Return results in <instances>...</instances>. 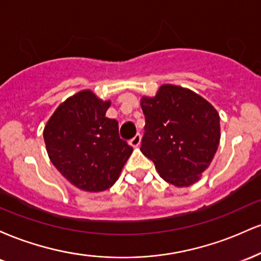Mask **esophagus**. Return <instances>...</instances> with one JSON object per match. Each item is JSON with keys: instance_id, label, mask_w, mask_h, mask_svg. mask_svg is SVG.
I'll return each mask as SVG.
<instances>
[{"instance_id": "esophagus-1", "label": "esophagus", "mask_w": 261, "mask_h": 261, "mask_svg": "<svg viewBox=\"0 0 261 261\" xmlns=\"http://www.w3.org/2000/svg\"><path fill=\"white\" fill-rule=\"evenodd\" d=\"M141 143V135L137 134L135 135V137H133V139L130 140V145L133 146V147H139Z\"/></svg>"}]
</instances>
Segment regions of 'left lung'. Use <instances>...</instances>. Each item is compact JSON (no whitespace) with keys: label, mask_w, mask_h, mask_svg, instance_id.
I'll use <instances>...</instances> for the list:
<instances>
[{"label":"left lung","mask_w":261,"mask_h":261,"mask_svg":"<svg viewBox=\"0 0 261 261\" xmlns=\"http://www.w3.org/2000/svg\"><path fill=\"white\" fill-rule=\"evenodd\" d=\"M141 108L146 119L141 152L169 184L193 185L220 145L217 110L195 92L173 85L141 98Z\"/></svg>","instance_id":"1"}]
</instances>
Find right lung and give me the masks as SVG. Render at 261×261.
Returning <instances> with one entry per match:
<instances>
[{
	"label": "right lung",
	"instance_id": "right-lung-1",
	"mask_svg": "<svg viewBox=\"0 0 261 261\" xmlns=\"http://www.w3.org/2000/svg\"><path fill=\"white\" fill-rule=\"evenodd\" d=\"M110 100L89 89L67 98L44 128L50 161L76 188L104 191L118 180L133 147L119 136L118 121L106 116Z\"/></svg>",
	"mask_w": 261,
	"mask_h": 261
}]
</instances>
